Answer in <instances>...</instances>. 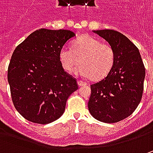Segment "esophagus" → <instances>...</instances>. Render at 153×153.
I'll list each match as a JSON object with an SVG mask.
<instances>
[{
    "mask_svg": "<svg viewBox=\"0 0 153 153\" xmlns=\"http://www.w3.org/2000/svg\"><path fill=\"white\" fill-rule=\"evenodd\" d=\"M77 83H78V85H79L80 87H81V86L87 85V83H86V82H82V81H80V80H78V81H77Z\"/></svg>",
    "mask_w": 153,
    "mask_h": 153,
    "instance_id": "1",
    "label": "esophagus"
}]
</instances>
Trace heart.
<instances>
[{
    "instance_id": "1",
    "label": "heart",
    "mask_w": 153,
    "mask_h": 153,
    "mask_svg": "<svg viewBox=\"0 0 153 153\" xmlns=\"http://www.w3.org/2000/svg\"><path fill=\"white\" fill-rule=\"evenodd\" d=\"M115 58L111 45L90 36H81L74 42L72 48L65 46L59 52V60L66 71H73L81 63L76 72L92 80L105 77L114 65Z\"/></svg>"
}]
</instances>
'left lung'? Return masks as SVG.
<instances>
[{
    "label": "left lung",
    "mask_w": 153,
    "mask_h": 153,
    "mask_svg": "<svg viewBox=\"0 0 153 153\" xmlns=\"http://www.w3.org/2000/svg\"><path fill=\"white\" fill-rule=\"evenodd\" d=\"M115 50V63L104 78L90 85V114L97 120L113 123L132 114L141 100L146 69L137 47L113 30H94Z\"/></svg>",
    "instance_id": "1"
}]
</instances>
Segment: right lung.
<instances>
[{"label":"right lung","instance_id":"right-lung-1","mask_svg":"<svg viewBox=\"0 0 153 153\" xmlns=\"http://www.w3.org/2000/svg\"><path fill=\"white\" fill-rule=\"evenodd\" d=\"M74 36L67 30L40 29L15 48L7 80L14 107L28 121L47 124L57 120L78 88L59 60L60 49Z\"/></svg>","mask_w":153,"mask_h":153}]
</instances>
